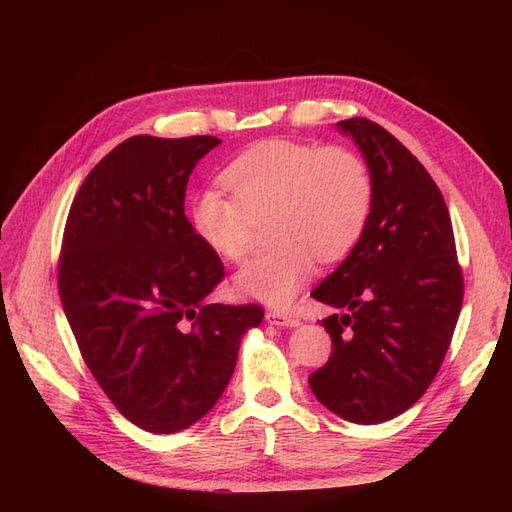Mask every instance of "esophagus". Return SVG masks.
Listing matches in <instances>:
<instances>
[{"label":"esophagus","instance_id":"1","mask_svg":"<svg viewBox=\"0 0 512 512\" xmlns=\"http://www.w3.org/2000/svg\"><path fill=\"white\" fill-rule=\"evenodd\" d=\"M265 318L269 324H277V327H297L299 324V318H294L292 314H286V312H280V309H271Z\"/></svg>","mask_w":512,"mask_h":512}]
</instances>
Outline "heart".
Listing matches in <instances>:
<instances>
[{"label":"heart","mask_w":512,"mask_h":512,"mask_svg":"<svg viewBox=\"0 0 512 512\" xmlns=\"http://www.w3.org/2000/svg\"><path fill=\"white\" fill-rule=\"evenodd\" d=\"M230 194L196 198L192 222L209 250L232 265L252 252L256 224H269L267 254L243 267L235 286L245 297L288 305L320 262L346 258L361 241L374 205L367 162L348 147L262 141L224 170Z\"/></svg>","instance_id":"b5f03b06"}]
</instances>
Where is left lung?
Returning <instances> with one entry per match:
<instances>
[{
    "instance_id": "left-lung-1",
    "label": "left lung",
    "mask_w": 512,
    "mask_h": 512,
    "mask_svg": "<svg viewBox=\"0 0 512 512\" xmlns=\"http://www.w3.org/2000/svg\"><path fill=\"white\" fill-rule=\"evenodd\" d=\"M361 147L374 205L361 241L312 297L333 352L309 386L350 423L391 421L423 397L451 346L463 301L451 215L436 181L376 121H337Z\"/></svg>"
}]
</instances>
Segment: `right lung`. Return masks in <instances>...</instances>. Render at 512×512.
Segmentation results:
<instances>
[{
    "instance_id": "add662e5",
    "label": "right lung",
    "mask_w": 512,
    "mask_h": 512,
    "mask_svg": "<svg viewBox=\"0 0 512 512\" xmlns=\"http://www.w3.org/2000/svg\"><path fill=\"white\" fill-rule=\"evenodd\" d=\"M215 136L138 134L94 166L61 239L57 286L83 361L113 406L151 433L203 418L235 371L258 303L207 297L224 265L185 215V188Z\"/></svg>"
}]
</instances>
